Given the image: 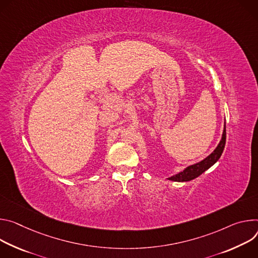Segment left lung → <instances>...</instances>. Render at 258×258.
<instances>
[{"instance_id": "obj_1", "label": "left lung", "mask_w": 258, "mask_h": 258, "mask_svg": "<svg viewBox=\"0 0 258 258\" xmlns=\"http://www.w3.org/2000/svg\"><path fill=\"white\" fill-rule=\"evenodd\" d=\"M225 139H226V132H225V125H224L221 140L219 141L218 146L213 151V153H211L207 158H205L201 162L196 163L194 165H190V166L186 167L183 171H181V172L169 177L168 179L169 180H172V181L183 182V181L192 180V179L197 178L198 176L201 175L203 172H205L207 169H209L212 165H214L218 161V159L220 158V156H221V154H222V152L224 150Z\"/></svg>"}]
</instances>
